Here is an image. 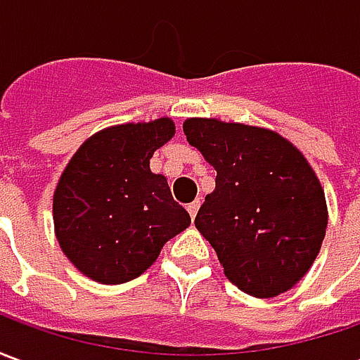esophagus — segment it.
<instances>
[{"mask_svg": "<svg viewBox=\"0 0 360 360\" xmlns=\"http://www.w3.org/2000/svg\"><path fill=\"white\" fill-rule=\"evenodd\" d=\"M198 208H200V200H195V202H191L187 206L188 214H191V218H195L196 212H198Z\"/></svg>", "mask_w": 360, "mask_h": 360, "instance_id": "34e87169", "label": "esophagus"}]
</instances>
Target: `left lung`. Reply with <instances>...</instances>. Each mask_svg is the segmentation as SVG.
<instances>
[{"instance_id":"1","label":"left lung","mask_w":360,"mask_h":360,"mask_svg":"<svg viewBox=\"0 0 360 360\" xmlns=\"http://www.w3.org/2000/svg\"><path fill=\"white\" fill-rule=\"evenodd\" d=\"M183 131L218 172L195 226L226 278L258 299L289 291L316 260L328 227L324 188L307 158L264 127L191 117Z\"/></svg>"}]
</instances>
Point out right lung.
Listing matches in <instances>:
<instances>
[{"label":"right lung","mask_w":360,"mask_h":360,"mask_svg":"<svg viewBox=\"0 0 360 360\" xmlns=\"http://www.w3.org/2000/svg\"><path fill=\"white\" fill-rule=\"evenodd\" d=\"M160 117L98 131L77 150L53 191V227L63 255L86 278L117 285L139 278L191 226L150 158L172 141Z\"/></svg>","instance_id":"1"}]
</instances>
